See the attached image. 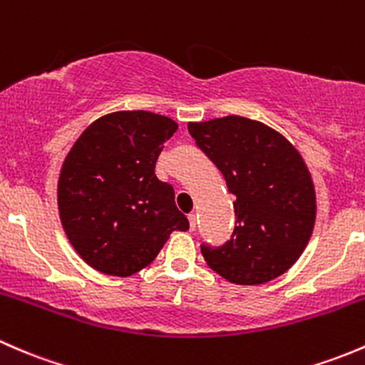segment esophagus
Returning <instances> with one entry per match:
<instances>
[{
	"label": "esophagus",
	"mask_w": 365,
	"mask_h": 365,
	"mask_svg": "<svg viewBox=\"0 0 365 365\" xmlns=\"http://www.w3.org/2000/svg\"><path fill=\"white\" fill-rule=\"evenodd\" d=\"M187 221H190L191 230H195V228H197V214H195V212L187 214Z\"/></svg>",
	"instance_id": "1"
}]
</instances>
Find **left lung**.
Instances as JSON below:
<instances>
[{"label": "left lung", "mask_w": 365, "mask_h": 365, "mask_svg": "<svg viewBox=\"0 0 365 365\" xmlns=\"http://www.w3.org/2000/svg\"><path fill=\"white\" fill-rule=\"evenodd\" d=\"M187 131L235 195L232 239L200 246L207 265L235 284H262L287 272L317 220L314 184L302 156L276 130L240 115L190 123Z\"/></svg>", "instance_id": "8db88e82"}]
</instances>
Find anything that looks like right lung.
<instances>
[{
    "instance_id": "add662e5",
    "label": "right lung",
    "mask_w": 365,
    "mask_h": 365,
    "mask_svg": "<svg viewBox=\"0 0 365 365\" xmlns=\"http://www.w3.org/2000/svg\"><path fill=\"white\" fill-rule=\"evenodd\" d=\"M178 123L148 110L101 115L82 131L63 161L58 207L78 257L110 276L148 267L174 230L190 221L174 187L156 178L163 144Z\"/></svg>"
}]
</instances>
